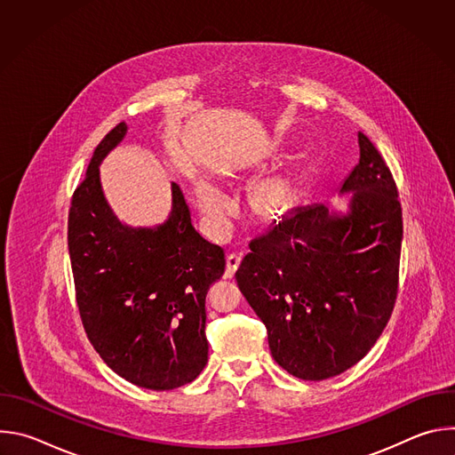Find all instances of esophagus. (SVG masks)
<instances>
[{"label":"esophagus","mask_w":455,"mask_h":455,"mask_svg":"<svg viewBox=\"0 0 455 455\" xmlns=\"http://www.w3.org/2000/svg\"><path fill=\"white\" fill-rule=\"evenodd\" d=\"M241 265V253H228L227 255V268H225V277L227 279H232L235 270L239 268Z\"/></svg>","instance_id":"34e87169"}]
</instances>
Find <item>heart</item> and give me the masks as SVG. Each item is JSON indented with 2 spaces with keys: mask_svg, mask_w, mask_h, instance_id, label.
Instances as JSON below:
<instances>
[{
  "mask_svg": "<svg viewBox=\"0 0 455 455\" xmlns=\"http://www.w3.org/2000/svg\"><path fill=\"white\" fill-rule=\"evenodd\" d=\"M293 183L284 176H270L259 181L251 192V211L259 220H277L288 212L293 204ZM196 200L202 212L220 228H225L235 214V204L211 183L196 187Z\"/></svg>",
  "mask_w": 455,
  "mask_h": 455,
  "instance_id": "obj_1",
  "label": "heart"
}]
</instances>
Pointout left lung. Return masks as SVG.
<instances>
[{"label": "left lung", "instance_id": "left-lung-1", "mask_svg": "<svg viewBox=\"0 0 455 455\" xmlns=\"http://www.w3.org/2000/svg\"><path fill=\"white\" fill-rule=\"evenodd\" d=\"M360 162L340 187L349 212L299 207L250 241L235 281L263 320L274 360L300 379L358 363L395 309L403 237L391 169L358 133Z\"/></svg>", "mask_w": 455, "mask_h": 455}]
</instances>
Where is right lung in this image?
I'll return each instance as SVG.
<instances>
[{"label": "right lung", "mask_w": 455, "mask_h": 455, "mask_svg": "<svg viewBox=\"0 0 455 455\" xmlns=\"http://www.w3.org/2000/svg\"><path fill=\"white\" fill-rule=\"evenodd\" d=\"M125 132L120 122L102 139L74 190L68 250L76 299L92 346L118 376L171 391L207 365L205 299L225 272V251L194 230L176 183L164 225L132 228L115 218L99 164Z\"/></svg>", "instance_id": "obj_1"}]
</instances>
